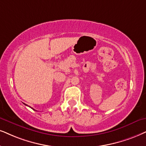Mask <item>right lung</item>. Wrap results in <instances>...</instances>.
Masks as SVG:
<instances>
[{
  "label": "right lung",
  "instance_id": "right-lung-1",
  "mask_svg": "<svg viewBox=\"0 0 146 146\" xmlns=\"http://www.w3.org/2000/svg\"><path fill=\"white\" fill-rule=\"evenodd\" d=\"M25 105H26V106H27V104H25ZM32 109H33V108H32ZM33 110H34V109H33Z\"/></svg>",
  "mask_w": 146,
  "mask_h": 146
}]
</instances>
